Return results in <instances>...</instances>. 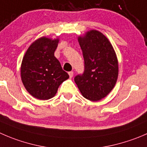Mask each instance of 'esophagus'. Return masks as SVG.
I'll use <instances>...</instances> for the list:
<instances>
[{"label": "esophagus", "instance_id": "1", "mask_svg": "<svg viewBox=\"0 0 147 147\" xmlns=\"http://www.w3.org/2000/svg\"><path fill=\"white\" fill-rule=\"evenodd\" d=\"M68 74H69V78H72V77H73V75H74L73 72H68Z\"/></svg>", "mask_w": 147, "mask_h": 147}]
</instances>
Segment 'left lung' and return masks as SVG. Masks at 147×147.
Wrapping results in <instances>:
<instances>
[{"instance_id":"8db88e82","label":"left lung","mask_w":147,"mask_h":147,"mask_svg":"<svg viewBox=\"0 0 147 147\" xmlns=\"http://www.w3.org/2000/svg\"><path fill=\"white\" fill-rule=\"evenodd\" d=\"M82 51L85 71L75 78L84 98L100 100L113 89L119 75V62L113 46L103 34L90 30L78 36Z\"/></svg>"}]
</instances>
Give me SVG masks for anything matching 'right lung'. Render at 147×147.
Wrapping results in <instances>:
<instances>
[{"label": "right lung", "instance_id": "right-lung-1", "mask_svg": "<svg viewBox=\"0 0 147 147\" xmlns=\"http://www.w3.org/2000/svg\"><path fill=\"white\" fill-rule=\"evenodd\" d=\"M59 39L42 36L26 52L21 65V77L26 90L36 99L49 100L59 85L69 78L55 57Z\"/></svg>", "mask_w": 147, "mask_h": 147}]
</instances>
